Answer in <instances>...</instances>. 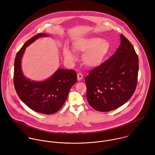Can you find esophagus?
<instances>
[{
  "mask_svg": "<svg viewBox=\"0 0 155 155\" xmlns=\"http://www.w3.org/2000/svg\"><path fill=\"white\" fill-rule=\"evenodd\" d=\"M77 77H78V80L79 81H81L82 79V78H83V74H82V73H78V75H77Z\"/></svg>",
  "mask_w": 155,
  "mask_h": 155,
  "instance_id": "esophagus-1",
  "label": "esophagus"
}]
</instances>
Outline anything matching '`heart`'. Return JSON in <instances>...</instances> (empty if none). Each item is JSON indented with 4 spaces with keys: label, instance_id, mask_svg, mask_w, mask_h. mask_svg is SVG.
<instances>
[{
    "label": "heart",
    "instance_id": "obj_1",
    "mask_svg": "<svg viewBox=\"0 0 155 155\" xmlns=\"http://www.w3.org/2000/svg\"><path fill=\"white\" fill-rule=\"evenodd\" d=\"M73 49L77 53H84L82 56L84 63L88 67L94 68L103 63L110 49V44L106 40L91 36L75 41L73 43ZM63 55L68 62H73L76 58L73 51L67 47L64 48Z\"/></svg>",
    "mask_w": 155,
    "mask_h": 155
}]
</instances>
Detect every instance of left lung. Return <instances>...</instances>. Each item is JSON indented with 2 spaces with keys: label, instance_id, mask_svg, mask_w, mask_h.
Here are the masks:
<instances>
[{
  "label": "left lung",
  "instance_id": "left-lung-1",
  "mask_svg": "<svg viewBox=\"0 0 155 155\" xmlns=\"http://www.w3.org/2000/svg\"><path fill=\"white\" fill-rule=\"evenodd\" d=\"M138 68V58L133 45L120 35V44L116 53L85 77L90 106L106 112L124 104L136 88Z\"/></svg>",
  "mask_w": 155,
  "mask_h": 155
}]
</instances>
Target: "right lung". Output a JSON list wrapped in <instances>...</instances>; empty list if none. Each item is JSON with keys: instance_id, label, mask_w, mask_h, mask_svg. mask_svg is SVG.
Returning a JSON list of instances; mask_svg holds the SVG:
<instances>
[{"instance_id": "obj_1", "label": "right lung", "mask_w": 155, "mask_h": 155, "mask_svg": "<svg viewBox=\"0 0 155 155\" xmlns=\"http://www.w3.org/2000/svg\"><path fill=\"white\" fill-rule=\"evenodd\" d=\"M49 35L39 33L27 41L17 52L14 61V84L22 102L31 110L51 114L59 110L66 100L71 87L77 82L73 70L58 68L47 79L37 81L27 78L22 72L21 60L25 48L41 37Z\"/></svg>"}]
</instances>
